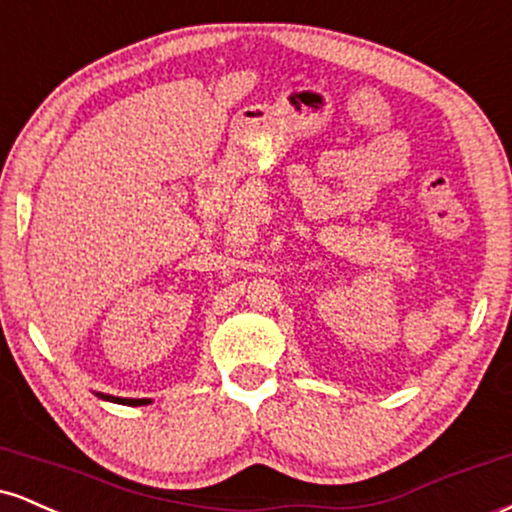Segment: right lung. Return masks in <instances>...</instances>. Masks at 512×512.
Here are the masks:
<instances>
[{"label":"right lung","instance_id":"obj_1","mask_svg":"<svg viewBox=\"0 0 512 512\" xmlns=\"http://www.w3.org/2000/svg\"><path fill=\"white\" fill-rule=\"evenodd\" d=\"M103 399H110V402L117 404H129V407H139V404H149V399H125V397H110V395H98Z\"/></svg>","mask_w":512,"mask_h":512}]
</instances>
